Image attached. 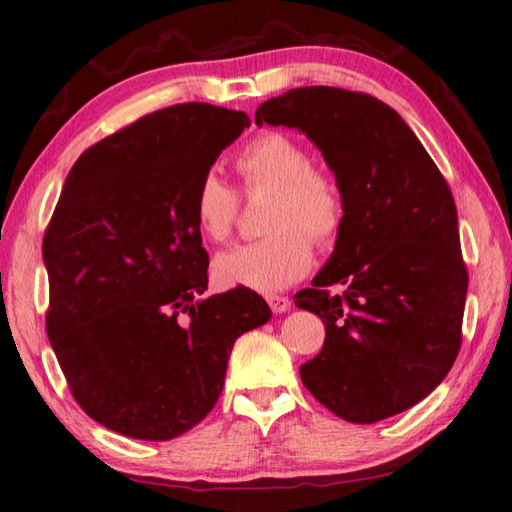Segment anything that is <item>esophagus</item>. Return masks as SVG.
Masks as SVG:
<instances>
[{
  "instance_id": "esophagus-1",
  "label": "esophagus",
  "mask_w": 512,
  "mask_h": 512,
  "mask_svg": "<svg viewBox=\"0 0 512 512\" xmlns=\"http://www.w3.org/2000/svg\"><path fill=\"white\" fill-rule=\"evenodd\" d=\"M267 304H270V308L276 315H283V313L290 311L292 301L288 297H281V295H270V297H267Z\"/></svg>"
}]
</instances>
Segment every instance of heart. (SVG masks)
<instances>
[{"label":"heart","mask_w":512,"mask_h":512,"mask_svg":"<svg viewBox=\"0 0 512 512\" xmlns=\"http://www.w3.org/2000/svg\"><path fill=\"white\" fill-rule=\"evenodd\" d=\"M247 188H274L265 238L222 251L213 279L224 288L276 292L299 281L313 263L317 245H331L345 222V204L335 181L315 170L306 147L286 133H263L236 158ZM192 215L199 233L213 242L231 236L238 217V192L217 172L199 179Z\"/></svg>","instance_id":"1"}]
</instances>
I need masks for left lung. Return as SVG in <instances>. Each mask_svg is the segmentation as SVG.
Listing matches in <instances>:
<instances>
[{
  "mask_svg": "<svg viewBox=\"0 0 512 512\" xmlns=\"http://www.w3.org/2000/svg\"><path fill=\"white\" fill-rule=\"evenodd\" d=\"M263 122L306 133L345 204L331 258L295 295L326 326L301 381L347 422L404 413L438 388L460 349L467 270L447 181L395 108L363 92L295 88L258 106Z\"/></svg>",
  "mask_w": 512,
  "mask_h": 512,
  "instance_id": "1",
  "label": "left lung"
}]
</instances>
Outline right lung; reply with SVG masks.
<instances>
[{
	"label": "right lung",
	"mask_w": 512,
	"mask_h": 512,
	"mask_svg": "<svg viewBox=\"0 0 512 512\" xmlns=\"http://www.w3.org/2000/svg\"><path fill=\"white\" fill-rule=\"evenodd\" d=\"M249 127L179 104L99 140L67 174L43 240L47 335L74 399L136 440H172L211 413L231 347L272 317L247 288L204 297L192 215L199 179Z\"/></svg>",
	"instance_id": "obj_1"
}]
</instances>
